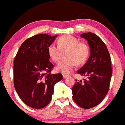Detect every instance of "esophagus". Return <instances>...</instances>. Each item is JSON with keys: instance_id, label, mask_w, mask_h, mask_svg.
Returning a JSON list of instances; mask_svg holds the SVG:
<instances>
[{"instance_id": "1", "label": "esophagus", "mask_w": 125, "mask_h": 125, "mask_svg": "<svg viewBox=\"0 0 125 125\" xmlns=\"http://www.w3.org/2000/svg\"><path fill=\"white\" fill-rule=\"evenodd\" d=\"M69 76V75H66V74H63V78H68Z\"/></svg>"}]
</instances>
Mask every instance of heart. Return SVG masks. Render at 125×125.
Instances as JSON below:
<instances>
[{"label": "heart", "instance_id": "obj_1", "mask_svg": "<svg viewBox=\"0 0 125 125\" xmlns=\"http://www.w3.org/2000/svg\"><path fill=\"white\" fill-rule=\"evenodd\" d=\"M58 45L52 43L48 47V55L54 62L60 60L61 50L67 49L65 60L61 61L56 66V70L62 73L68 74L78 64H83L87 60L89 55V48L84 42H79V39L71 35L60 37L57 42Z\"/></svg>", "mask_w": 125, "mask_h": 125}]
</instances>
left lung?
<instances>
[{
    "mask_svg": "<svg viewBox=\"0 0 125 125\" xmlns=\"http://www.w3.org/2000/svg\"><path fill=\"white\" fill-rule=\"evenodd\" d=\"M91 49V55L78 73L87 76L77 81L72 89V98L80 107L90 109L99 104L107 94L112 71L111 60L107 47L103 41L93 33L81 34Z\"/></svg>",
    "mask_w": 125,
    "mask_h": 125,
    "instance_id": "1",
    "label": "left lung"
}]
</instances>
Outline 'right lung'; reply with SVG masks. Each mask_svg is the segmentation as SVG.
Wrapping results in <instances>:
<instances>
[{
  "label": "right lung",
  "instance_id": "add662e5",
  "mask_svg": "<svg viewBox=\"0 0 125 125\" xmlns=\"http://www.w3.org/2000/svg\"><path fill=\"white\" fill-rule=\"evenodd\" d=\"M57 35H34L21 45L14 61V86L21 100L34 109L50 102L54 86L62 79L61 73L52 74L48 47Z\"/></svg>",
  "mask_w": 125,
  "mask_h": 125
}]
</instances>
